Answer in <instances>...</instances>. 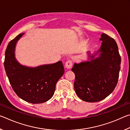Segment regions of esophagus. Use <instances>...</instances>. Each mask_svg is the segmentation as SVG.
Here are the masks:
<instances>
[{
    "mask_svg": "<svg viewBox=\"0 0 130 130\" xmlns=\"http://www.w3.org/2000/svg\"><path fill=\"white\" fill-rule=\"evenodd\" d=\"M72 65H73L72 61L71 60H68L65 63V68H67V69H69L72 68Z\"/></svg>",
    "mask_w": 130,
    "mask_h": 130,
    "instance_id": "1",
    "label": "esophagus"
}]
</instances>
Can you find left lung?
Wrapping results in <instances>:
<instances>
[{
    "mask_svg": "<svg viewBox=\"0 0 130 130\" xmlns=\"http://www.w3.org/2000/svg\"><path fill=\"white\" fill-rule=\"evenodd\" d=\"M102 46L90 61L75 63L74 88L79 98L87 102H98L109 96L117 85L121 57L116 41L106 34L101 35ZM98 52L100 56L94 59Z\"/></svg>",
    "mask_w": 130,
    "mask_h": 130,
    "instance_id": "8db88e82",
    "label": "left lung"
}]
</instances>
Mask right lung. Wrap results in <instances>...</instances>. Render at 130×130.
I'll use <instances>...</instances> for the list:
<instances>
[{
	"label": "right lung",
	"mask_w": 130,
	"mask_h": 130,
	"mask_svg": "<svg viewBox=\"0 0 130 130\" xmlns=\"http://www.w3.org/2000/svg\"><path fill=\"white\" fill-rule=\"evenodd\" d=\"M23 34H19L8 44L4 62L6 74L13 90L22 99L32 104L46 102L53 96L64 68L62 61L36 68L21 65L15 57V48Z\"/></svg>",
	"instance_id": "1"
}]
</instances>
